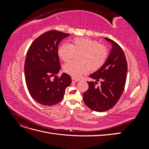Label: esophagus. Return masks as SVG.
Wrapping results in <instances>:
<instances>
[{
  "label": "esophagus",
  "instance_id": "esophagus-1",
  "mask_svg": "<svg viewBox=\"0 0 149 149\" xmlns=\"http://www.w3.org/2000/svg\"><path fill=\"white\" fill-rule=\"evenodd\" d=\"M78 81H79L78 79H76V78H72V81H73V83L78 82Z\"/></svg>",
  "mask_w": 149,
  "mask_h": 149
}]
</instances>
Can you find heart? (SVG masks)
Here are the masks:
<instances>
[{
    "instance_id": "b5f03b06",
    "label": "heart",
    "mask_w": 149,
    "mask_h": 149,
    "mask_svg": "<svg viewBox=\"0 0 149 149\" xmlns=\"http://www.w3.org/2000/svg\"><path fill=\"white\" fill-rule=\"evenodd\" d=\"M78 62L70 61L63 66V70L73 78H79L89 70L96 71L100 69L107 60L106 47L88 38H74L70 45L62 44L58 49V55L65 62L69 61L78 54Z\"/></svg>"
}]
</instances>
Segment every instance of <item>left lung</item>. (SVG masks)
<instances>
[{"mask_svg":"<svg viewBox=\"0 0 149 149\" xmlns=\"http://www.w3.org/2000/svg\"><path fill=\"white\" fill-rule=\"evenodd\" d=\"M112 44V49L105 63L89 76L96 82H88L89 88L83 94V101L90 109L104 112L113 107L120 99L125 88L127 63L125 54L119 45L105 38ZM97 82L101 85L96 87Z\"/></svg>","mask_w":149,"mask_h":149,"instance_id":"obj_1","label":"left lung"}]
</instances>
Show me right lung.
<instances>
[{
    "instance_id": "1",
    "label": "right lung",
    "mask_w": 149,
    "mask_h": 149,
    "mask_svg": "<svg viewBox=\"0 0 149 149\" xmlns=\"http://www.w3.org/2000/svg\"><path fill=\"white\" fill-rule=\"evenodd\" d=\"M68 35L56 30L48 31L31 43L26 53L24 65L26 86L31 97L42 105L52 106L61 101L65 89L71 83L69 74L56 76L61 68L58 45Z\"/></svg>"
}]
</instances>
